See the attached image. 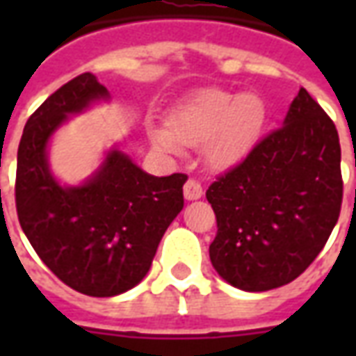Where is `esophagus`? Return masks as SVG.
Segmentation results:
<instances>
[{"label": "esophagus", "instance_id": "1", "mask_svg": "<svg viewBox=\"0 0 356 356\" xmlns=\"http://www.w3.org/2000/svg\"><path fill=\"white\" fill-rule=\"evenodd\" d=\"M183 194H185L186 200H198V198H202L204 191H202V185L198 181L188 179L185 183V186H183Z\"/></svg>", "mask_w": 356, "mask_h": 356}]
</instances>
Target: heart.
I'll use <instances>...</instances> for the list:
<instances>
[{"label": "heart", "mask_w": 356, "mask_h": 356, "mask_svg": "<svg viewBox=\"0 0 356 356\" xmlns=\"http://www.w3.org/2000/svg\"><path fill=\"white\" fill-rule=\"evenodd\" d=\"M265 120L267 108L261 97L204 89L171 110L168 129H148V140L163 154H179L183 147L204 145L209 165L227 170L254 147Z\"/></svg>", "instance_id": "b5f03b06"}]
</instances>
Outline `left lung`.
I'll list each match as a JSON object with an SVG mask.
<instances>
[{"mask_svg": "<svg viewBox=\"0 0 356 356\" xmlns=\"http://www.w3.org/2000/svg\"><path fill=\"white\" fill-rule=\"evenodd\" d=\"M341 148L334 122L299 89L284 125L206 191L217 217L209 259L244 291L296 280L321 254L341 209Z\"/></svg>", "mask_w": 356, "mask_h": 356, "instance_id": "1", "label": "left lung"}]
</instances>
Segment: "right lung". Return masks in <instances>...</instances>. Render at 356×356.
I'll list each match as a JSON object with an SVG mask.
<instances>
[{"label": "right lung", "mask_w": 356, "mask_h": 356, "mask_svg": "<svg viewBox=\"0 0 356 356\" xmlns=\"http://www.w3.org/2000/svg\"><path fill=\"white\" fill-rule=\"evenodd\" d=\"M108 99L93 74H80L28 118L17 154L22 231L66 286L93 298L120 296L147 276L163 232L185 204V173L154 177L118 147L81 185H63L53 175L51 137L70 116Z\"/></svg>", "instance_id": "obj_1"}]
</instances>
